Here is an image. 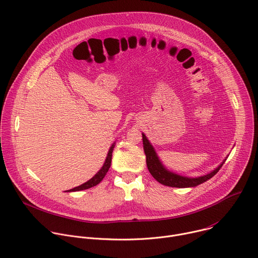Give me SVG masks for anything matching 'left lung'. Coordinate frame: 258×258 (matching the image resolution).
I'll return each mask as SVG.
<instances>
[{
    "label": "left lung",
    "instance_id": "8db88e82",
    "mask_svg": "<svg viewBox=\"0 0 258 258\" xmlns=\"http://www.w3.org/2000/svg\"><path fill=\"white\" fill-rule=\"evenodd\" d=\"M143 136V146H144V151L146 154V162H147V167H148L150 173L152 176L159 181L160 183L167 187H174V188H189V187H196L200 183L210 179L213 175L217 173V171L220 169L225 163L227 159H225L222 163H220L213 171L210 173H207L202 176L198 177H188V176H182L179 174H176L174 172L169 171L164 167L162 162L157 156V153L155 152L153 146L151 143L148 141V139L146 138L144 134Z\"/></svg>",
    "mask_w": 258,
    "mask_h": 258
}]
</instances>
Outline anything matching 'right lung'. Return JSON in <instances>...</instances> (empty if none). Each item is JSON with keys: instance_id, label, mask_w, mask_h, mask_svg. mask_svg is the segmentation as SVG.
<instances>
[{"instance_id": "obj_1", "label": "right lung", "mask_w": 258, "mask_h": 258, "mask_svg": "<svg viewBox=\"0 0 258 258\" xmlns=\"http://www.w3.org/2000/svg\"><path fill=\"white\" fill-rule=\"evenodd\" d=\"M114 146H115V143L112 144V146L110 147V149L108 151V154H107V157H106V160L103 164V166L101 167V169L91 178L89 179L87 182L83 183V185L79 186V187H76L73 188L69 191H66V192H76V191H82V190H87V189H90L92 187H95L97 186L98 183L104 178V176L106 175L107 171L109 170L110 168V165H111V159H112V152H113V149H114Z\"/></svg>"}]
</instances>
